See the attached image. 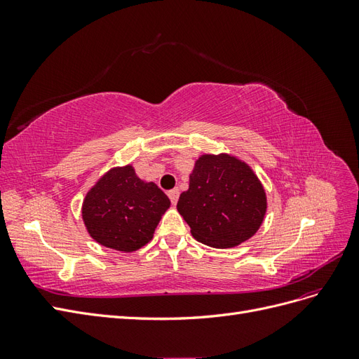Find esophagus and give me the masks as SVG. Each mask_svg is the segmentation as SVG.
Returning <instances> with one entry per match:
<instances>
[{"instance_id": "34e87169", "label": "esophagus", "mask_w": 359, "mask_h": 359, "mask_svg": "<svg viewBox=\"0 0 359 359\" xmlns=\"http://www.w3.org/2000/svg\"><path fill=\"white\" fill-rule=\"evenodd\" d=\"M168 196H169V199H170L172 205H177L178 198H180V190H178V189H172V190H169V191H168Z\"/></svg>"}]
</instances>
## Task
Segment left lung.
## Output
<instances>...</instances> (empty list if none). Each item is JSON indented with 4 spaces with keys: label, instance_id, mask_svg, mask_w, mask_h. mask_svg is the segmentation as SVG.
I'll use <instances>...</instances> for the list:
<instances>
[{
    "label": "left lung",
    "instance_id": "obj_1",
    "mask_svg": "<svg viewBox=\"0 0 359 359\" xmlns=\"http://www.w3.org/2000/svg\"><path fill=\"white\" fill-rule=\"evenodd\" d=\"M177 208L191 235L214 248L235 247L252 238L264 222L266 196L245 163L227 154L199 157Z\"/></svg>",
    "mask_w": 359,
    "mask_h": 359
}]
</instances>
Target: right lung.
I'll return each instance as SVG.
<instances>
[{
    "instance_id": "right-lung-1",
    "label": "right lung",
    "mask_w": 359,
    "mask_h": 359,
    "mask_svg": "<svg viewBox=\"0 0 359 359\" xmlns=\"http://www.w3.org/2000/svg\"><path fill=\"white\" fill-rule=\"evenodd\" d=\"M169 205L154 182H144L132 166H124L104 173L86 193L82 217L97 243L128 253L153 240Z\"/></svg>"
}]
</instances>
